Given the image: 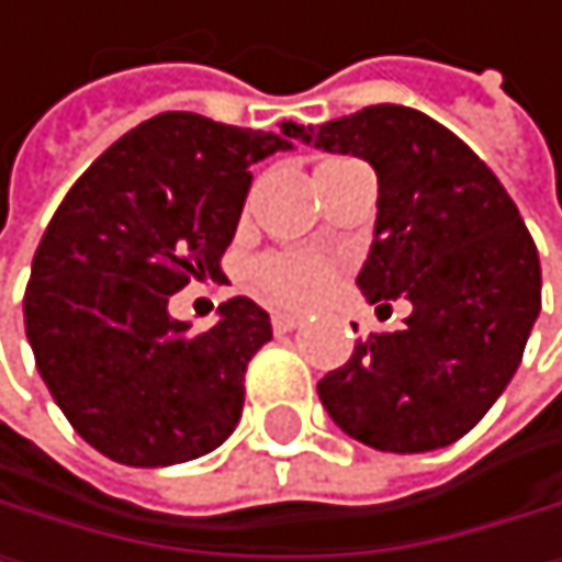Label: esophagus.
<instances>
[{
  "mask_svg": "<svg viewBox=\"0 0 562 562\" xmlns=\"http://www.w3.org/2000/svg\"><path fill=\"white\" fill-rule=\"evenodd\" d=\"M301 325V315H284V312H278L274 318H271V328L281 335V331H291V328H297Z\"/></svg>",
  "mask_w": 562,
  "mask_h": 562,
  "instance_id": "esophagus-1",
  "label": "esophagus"
}]
</instances>
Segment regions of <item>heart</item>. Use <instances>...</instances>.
<instances>
[{
	"mask_svg": "<svg viewBox=\"0 0 562 562\" xmlns=\"http://www.w3.org/2000/svg\"><path fill=\"white\" fill-rule=\"evenodd\" d=\"M335 274V261L318 250H268L250 265V288L268 304L307 307L328 294Z\"/></svg>",
	"mask_w": 562,
	"mask_h": 562,
	"instance_id": "b5f03b06",
	"label": "heart"
}]
</instances>
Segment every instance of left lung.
<instances>
[{"label":"left lung","instance_id":"left-lung-1","mask_svg":"<svg viewBox=\"0 0 562 562\" xmlns=\"http://www.w3.org/2000/svg\"><path fill=\"white\" fill-rule=\"evenodd\" d=\"M284 133L375 167L379 221L358 288L412 304L395 331L358 338L318 382L358 442L432 452L462 439L516 375L540 315V255L496 173L432 116L382 103Z\"/></svg>","mask_w":562,"mask_h":562}]
</instances>
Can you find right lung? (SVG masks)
I'll return each mask as SVG.
<instances>
[{"instance_id":"add662e5","label":"right lung","mask_w":562,"mask_h":562,"mask_svg":"<svg viewBox=\"0 0 562 562\" xmlns=\"http://www.w3.org/2000/svg\"><path fill=\"white\" fill-rule=\"evenodd\" d=\"M278 150L291 139L160 113L97 157L53 214L22 297L25 338L69 426L106 459L190 462L234 432L268 312L231 297L214 328L193 331L167 301L221 281L250 164Z\"/></svg>"}]
</instances>
